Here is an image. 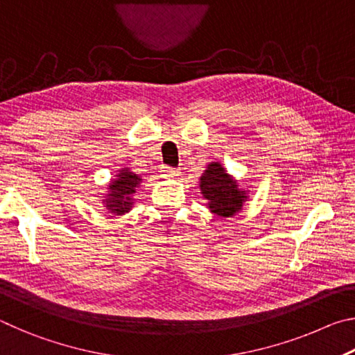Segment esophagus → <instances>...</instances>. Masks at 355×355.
Masks as SVG:
<instances>
[{"mask_svg":"<svg viewBox=\"0 0 355 355\" xmlns=\"http://www.w3.org/2000/svg\"><path fill=\"white\" fill-rule=\"evenodd\" d=\"M163 177L164 178H175V177H178L180 175V169H175V167H167V166H164L163 167Z\"/></svg>","mask_w":355,"mask_h":355,"instance_id":"esophagus-1","label":"esophagus"}]
</instances>
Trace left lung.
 Returning <instances> with one entry per match:
<instances>
[{
  "instance_id": "8db88e82",
  "label": "left lung",
  "mask_w": 355,
  "mask_h": 355,
  "mask_svg": "<svg viewBox=\"0 0 355 355\" xmlns=\"http://www.w3.org/2000/svg\"><path fill=\"white\" fill-rule=\"evenodd\" d=\"M199 188L207 208L219 218H232L239 213L249 199V191L225 171L220 161H211L199 178Z\"/></svg>"
}]
</instances>
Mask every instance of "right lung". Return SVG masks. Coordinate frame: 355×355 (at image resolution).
Listing matches in <instances>:
<instances>
[{"label":"right lung","mask_w":355,"mask_h":355,"mask_svg":"<svg viewBox=\"0 0 355 355\" xmlns=\"http://www.w3.org/2000/svg\"><path fill=\"white\" fill-rule=\"evenodd\" d=\"M142 183V177L139 173H135L130 167L119 169L114 178L106 184L105 197L101 199L103 207L107 213L114 216H123L131 211L135 205L136 189Z\"/></svg>","instance_id":"1"}]
</instances>
